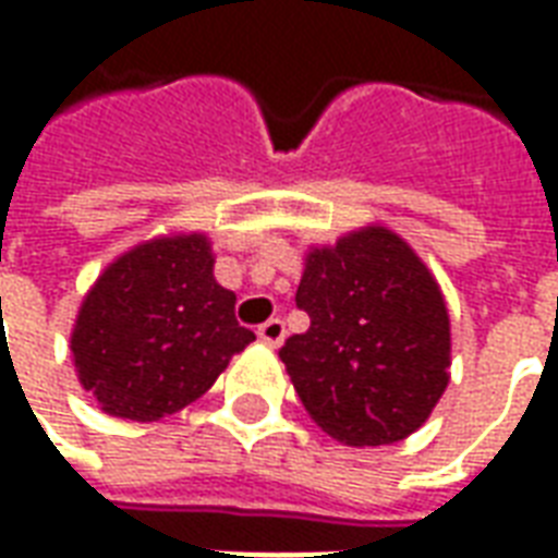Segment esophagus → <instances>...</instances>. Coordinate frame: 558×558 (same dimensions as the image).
Here are the masks:
<instances>
[{"instance_id": "obj_1", "label": "esophagus", "mask_w": 558, "mask_h": 558, "mask_svg": "<svg viewBox=\"0 0 558 558\" xmlns=\"http://www.w3.org/2000/svg\"><path fill=\"white\" fill-rule=\"evenodd\" d=\"M256 335H259V340L268 343V347H280L283 338H287V326H283V319H268V323H263V326L256 328Z\"/></svg>"}]
</instances>
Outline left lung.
<instances>
[{
	"mask_svg": "<svg viewBox=\"0 0 558 558\" xmlns=\"http://www.w3.org/2000/svg\"><path fill=\"white\" fill-rule=\"evenodd\" d=\"M304 335L280 347L307 415L338 442L391 445L427 421L451 367L448 311L410 244L386 227L307 254Z\"/></svg>",
	"mask_w": 558,
	"mask_h": 558,
	"instance_id": "1",
	"label": "left lung"
}]
</instances>
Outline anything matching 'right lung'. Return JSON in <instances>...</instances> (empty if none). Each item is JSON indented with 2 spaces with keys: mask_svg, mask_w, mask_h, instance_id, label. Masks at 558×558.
I'll return each instance as SVG.
<instances>
[{
  "mask_svg": "<svg viewBox=\"0 0 558 558\" xmlns=\"http://www.w3.org/2000/svg\"><path fill=\"white\" fill-rule=\"evenodd\" d=\"M206 235L155 239L107 266L83 299L71 352L80 383L116 418L158 421L215 386L256 335L215 275Z\"/></svg>",
  "mask_w": 558,
  "mask_h": 558,
  "instance_id": "1",
  "label": "right lung"
}]
</instances>
